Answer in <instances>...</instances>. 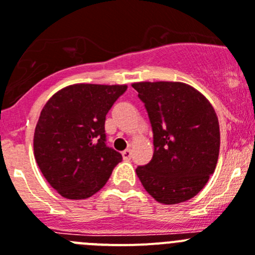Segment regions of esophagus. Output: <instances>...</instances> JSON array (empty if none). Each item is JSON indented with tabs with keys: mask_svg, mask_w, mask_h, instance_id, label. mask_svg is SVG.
<instances>
[{
	"mask_svg": "<svg viewBox=\"0 0 255 255\" xmlns=\"http://www.w3.org/2000/svg\"><path fill=\"white\" fill-rule=\"evenodd\" d=\"M122 155H123V159H125V160H129V159L132 158V151H130V149H127L122 152Z\"/></svg>",
	"mask_w": 255,
	"mask_h": 255,
	"instance_id": "1",
	"label": "esophagus"
}]
</instances>
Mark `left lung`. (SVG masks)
Listing matches in <instances>:
<instances>
[{"mask_svg": "<svg viewBox=\"0 0 255 255\" xmlns=\"http://www.w3.org/2000/svg\"><path fill=\"white\" fill-rule=\"evenodd\" d=\"M132 87L145 104L154 154L136 173L161 204L190 200L207 185L220 154V123L199 91L181 82H138Z\"/></svg>", "mask_w": 255, "mask_h": 255, "instance_id": "obj_1", "label": "left lung"}]
</instances>
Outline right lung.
I'll return each instance as SVG.
<instances>
[{"label":"right lung","instance_id":"obj_1","mask_svg":"<svg viewBox=\"0 0 255 255\" xmlns=\"http://www.w3.org/2000/svg\"><path fill=\"white\" fill-rule=\"evenodd\" d=\"M126 90V85H72L43 106L34 130V158L64 198L96 194L122 161V155L106 145L105 119Z\"/></svg>","mask_w":255,"mask_h":255}]
</instances>
